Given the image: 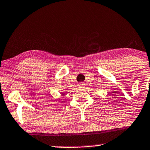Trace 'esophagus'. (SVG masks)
Returning a JSON list of instances; mask_svg holds the SVG:
<instances>
[{
  "label": "esophagus",
  "instance_id": "esophagus-1",
  "mask_svg": "<svg viewBox=\"0 0 150 150\" xmlns=\"http://www.w3.org/2000/svg\"><path fill=\"white\" fill-rule=\"evenodd\" d=\"M83 86H84V84L83 83H80L79 84V88H81V87H83Z\"/></svg>",
  "mask_w": 150,
  "mask_h": 150
}]
</instances>
